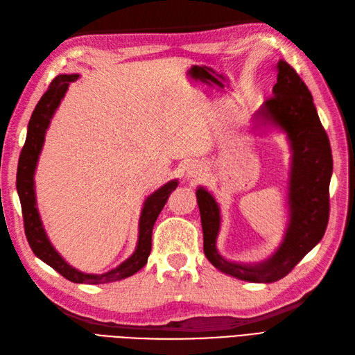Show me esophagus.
<instances>
[{
    "instance_id": "obj_1",
    "label": "esophagus",
    "mask_w": 355,
    "mask_h": 355,
    "mask_svg": "<svg viewBox=\"0 0 355 355\" xmlns=\"http://www.w3.org/2000/svg\"><path fill=\"white\" fill-rule=\"evenodd\" d=\"M187 176L189 179H200L203 176V167L197 164V162H191V164L187 167Z\"/></svg>"
}]
</instances>
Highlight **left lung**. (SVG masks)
I'll return each mask as SVG.
<instances>
[{
    "label": "left lung",
    "mask_w": 355,
    "mask_h": 355,
    "mask_svg": "<svg viewBox=\"0 0 355 355\" xmlns=\"http://www.w3.org/2000/svg\"><path fill=\"white\" fill-rule=\"evenodd\" d=\"M273 97L254 114V127L282 132L290 148L286 182L288 221L282 241L261 261L242 263L225 258L218 249L223 215L215 196L196 189L203 227V249L218 270L246 282L270 284L288 275L320 243L329 223V187L333 173L331 148L321 125L313 98L299 74L284 60L277 61Z\"/></svg>",
    "instance_id": "left-lung-1"
}]
</instances>
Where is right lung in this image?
<instances>
[{"instance_id": "add662e5", "label": "right lung", "mask_w": 355, "mask_h": 355, "mask_svg": "<svg viewBox=\"0 0 355 355\" xmlns=\"http://www.w3.org/2000/svg\"><path fill=\"white\" fill-rule=\"evenodd\" d=\"M78 79V73L56 76L52 80L49 89L44 92L40 101L37 103V106L31 114V119L28 122L26 140L21 152V157H19L16 188L22 206L25 234L35 257L40 258L43 263L51 266L52 269H55L60 275H62L65 279H69L71 282L91 285L107 284L125 279V277L132 276L134 273H137L140 269L145 267L152 248V228H154V224L162 207L167 203V198L171 194V191L178 188L179 180H168L167 184L159 187L143 201L139 216L137 243L132 254L127 260H123L119 266L113 267L109 272H104L101 275L80 272L79 269H76V267L67 263L62 255L56 251L49 236L46 233L40 212H38L37 207L34 176L38 164V158H40L42 149L44 146L46 132L51 125L53 114L58 110L62 98L65 97V92L69 91L70 83Z\"/></svg>"}]
</instances>
